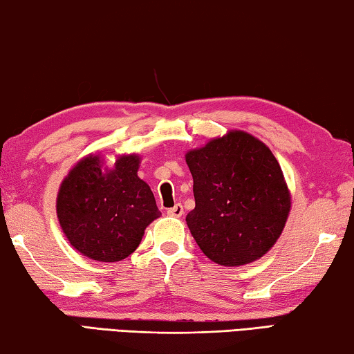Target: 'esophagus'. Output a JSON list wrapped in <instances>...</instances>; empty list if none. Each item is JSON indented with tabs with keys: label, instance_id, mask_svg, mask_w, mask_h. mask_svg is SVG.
<instances>
[{
	"label": "esophagus",
	"instance_id": "1",
	"mask_svg": "<svg viewBox=\"0 0 354 354\" xmlns=\"http://www.w3.org/2000/svg\"><path fill=\"white\" fill-rule=\"evenodd\" d=\"M167 214L170 215V217H181V215L184 214V207L181 203H178V205H175L170 209H167Z\"/></svg>",
	"mask_w": 354,
	"mask_h": 354
}]
</instances>
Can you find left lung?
<instances>
[{"label":"left lung","mask_w":354,"mask_h":354,"mask_svg":"<svg viewBox=\"0 0 354 354\" xmlns=\"http://www.w3.org/2000/svg\"><path fill=\"white\" fill-rule=\"evenodd\" d=\"M195 209L185 217L203 253L220 266L259 259L278 241L290 195L278 160L261 140L232 131L185 154Z\"/></svg>","instance_id":"1"}]
</instances>
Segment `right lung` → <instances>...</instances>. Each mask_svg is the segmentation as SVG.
I'll return each mask as SVG.
<instances>
[{
    "label": "right lung",
    "instance_id": "right-lung-1",
    "mask_svg": "<svg viewBox=\"0 0 354 354\" xmlns=\"http://www.w3.org/2000/svg\"><path fill=\"white\" fill-rule=\"evenodd\" d=\"M137 169L136 154L118 158L112 170H103L98 156H88L64 179L57 195L59 223L84 256L101 262L124 259L160 215Z\"/></svg>",
    "mask_w": 354,
    "mask_h": 354
}]
</instances>
